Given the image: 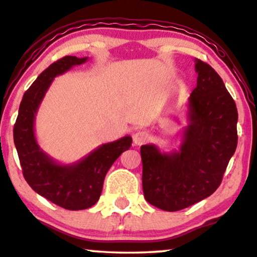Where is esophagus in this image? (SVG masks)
Wrapping results in <instances>:
<instances>
[{
	"label": "esophagus",
	"mask_w": 257,
	"mask_h": 257,
	"mask_svg": "<svg viewBox=\"0 0 257 257\" xmlns=\"http://www.w3.org/2000/svg\"><path fill=\"white\" fill-rule=\"evenodd\" d=\"M149 140V134L146 132H137L133 135V141L135 146H142Z\"/></svg>",
	"instance_id": "1"
}]
</instances>
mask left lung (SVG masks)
<instances>
[{
    "instance_id": "1",
    "label": "left lung",
    "mask_w": 257,
    "mask_h": 257,
    "mask_svg": "<svg viewBox=\"0 0 257 257\" xmlns=\"http://www.w3.org/2000/svg\"><path fill=\"white\" fill-rule=\"evenodd\" d=\"M196 61L197 87L187 103V125L178 151L141 147L146 200L168 212L180 211L211 196L221 184L237 146V109L220 75Z\"/></svg>"
}]
</instances>
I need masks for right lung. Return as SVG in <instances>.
I'll return each mask as SVG.
<instances>
[{"instance_id":"right-lung-1","label":"right lung","mask_w":257,"mask_h":257,"mask_svg":"<svg viewBox=\"0 0 257 257\" xmlns=\"http://www.w3.org/2000/svg\"><path fill=\"white\" fill-rule=\"evenodd\" d=\"M87 59L66 56L43 71L24 93L14 125V142L27 183L39 196L70 211L89 208L99 200L108 170L133 142L130 136L121 137L97 147L73 164L57 163L38 146L35 118L45 93L57 75Z\"/></svg>"}]
</instances>
